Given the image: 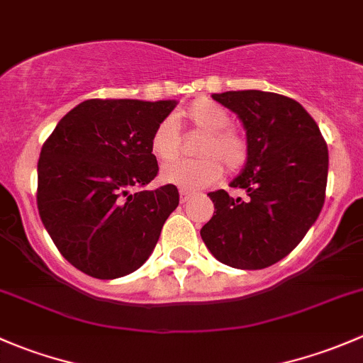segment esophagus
<instances>
[{"label":"esophagus","instance_id":"1","mask_svg":"<svg viewBox=\"0 0 363 363\" xmlns=\"http://www.w3.org/2000/svg\"><path fill=\"white\" fill-rule=\"evenodd\" d=\"M193 196V193L189 191H181V203H186Z\"/></svg>","mask_w":363,"mask_h":363}]
</instances>
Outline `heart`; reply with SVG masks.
<instances>
[{"instance_id":"1","label":"heart","mask_w":363,"mask_h":363,"mask_svg":"<svg viewBox=\"0 0 363 363\" xmlns=\"http://www.w3.org/2000/svg\"><path fill=\"white\" fill-rule=\"evenodd\" d=\"M193 128L202 131L203 138L196 145L199 160L177 161L161 170V181L184 191H196L218 181L226 170L235 172L246 163L250 147L247 140L230 126V113L211 100H199L181 113ZM149 149L161 163L174 161L181 149V133L172 117H164L152 130Z\"/></svg>"}]
</instances>
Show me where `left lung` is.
<instances>
[{
    "label": "left lung",
    "instance_id": "obj_1",
    "mask_svg": "<svg viewBox=\"0 0 363 363\" xmlns=\"http://www.w3.org/2000/svg\"><path fill=\"white\" fill-rule=\"evenodd\" d=\"M242 121L250 155L230 186L208 193L214 216L200 230L207 250L225 265L258 270L298 246L325 202L328 149L316 121L298 101L267 91L212 94Z\"/></svg>",
    "mask_w": 363,
    "mask_h": 363
}]
</instances>
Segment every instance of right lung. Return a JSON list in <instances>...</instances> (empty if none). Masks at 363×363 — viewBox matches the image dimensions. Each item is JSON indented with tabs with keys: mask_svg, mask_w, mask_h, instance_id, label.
Returning a JSON list of instances; mask_svg holds the SVG:
<instances>
[{
	"mask_svg": "<svg viewBox=\"0 0 363 363\" xmlns=\"http://www.w3.org/2000/svg\"><path fill=\"white\" fill-rule=\"evenodd\" d=\"M175 100H86L57 123L38 160L40 218L61 255L96 279L135 272L151 256L179 191L158 175L149 138Z\"/></svg>",
	"mask_w": 363,
	"mask_h": 363,
	"instance_id": "1",
	"label": "right lung"
}]
</instances>
